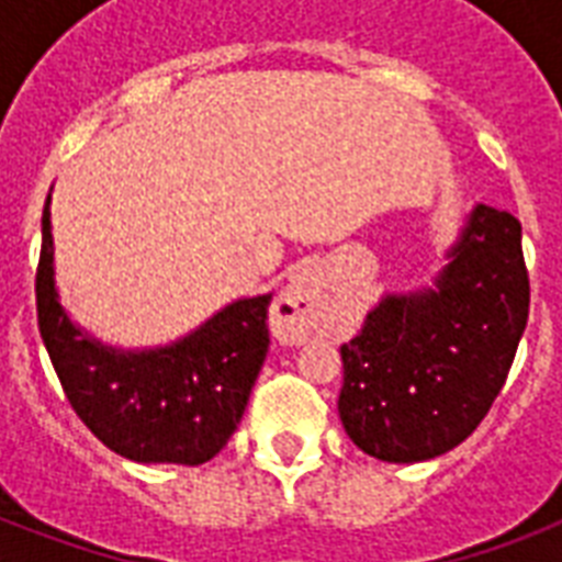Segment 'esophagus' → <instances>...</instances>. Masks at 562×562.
<instances>
[{
    "instance_id": "obj_1",
    "label": "esophagus",
    "mask_w": 562,
    "mask_h": 562,
    "mask_svg": "<svg viewBox=\"0 0 562 562\" xmlns=\"http://www.w3.org/2000/svg\"><path fill=\"white\" fill-rule=\"evenodd\" d=\"M271 326L285 344H303L321 326V289L315 271H300L273 300Z\"/></svg>"
}]
</instances>
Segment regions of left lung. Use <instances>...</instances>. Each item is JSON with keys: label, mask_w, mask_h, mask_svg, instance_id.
<instances>
[{"label": "left lung", "mask_w": 562, "mask_h": 562, "mask_svg": "<svg viewBox=\"0 0 562 562\" xmlns=\"http://www.w3.org/2000/svg\"><path fill=\"white\" fill-rule=\"evenodd\" d=\"M435 291L391 294L341 347L338 414L361 452L414 463L479 428L514 364L531 282L522 224L479 203Z\"/></svg>", "instance_id": "1"}]
</instances>
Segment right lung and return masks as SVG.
<instances>
[{"mask_svg": "<svg viewBox=\"0 0 562 562\" xmlns=\"http://www.w3.org/2000/svg\"><path fill=\"white\" fill-rule=\"evenodd\" d=\"M43 206L37 326L66 400L101 443L139 463L210 461L245 414L268 352L271 294L238 300L183 341L116 352L92 341L57 303L52 221Z\"/></svg>", "mask_w": 562, "mask_h": 562, "instance_id": "obj_1", "label": "right lung"}]
</instances>
